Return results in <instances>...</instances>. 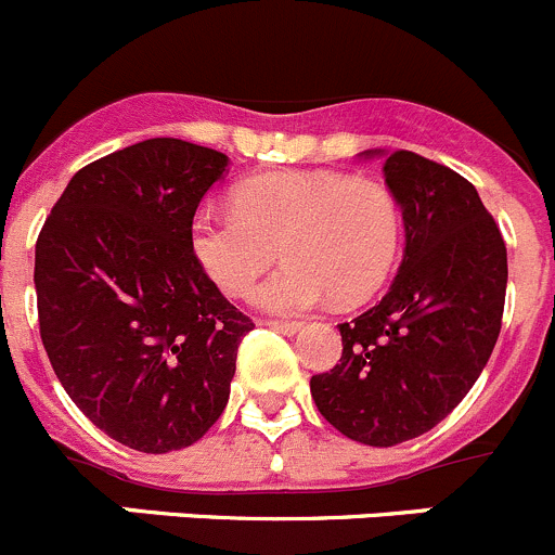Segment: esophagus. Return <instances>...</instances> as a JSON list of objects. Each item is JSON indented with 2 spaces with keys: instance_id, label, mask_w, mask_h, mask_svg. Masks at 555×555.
Here are the masks:
<instances>
[{
  "instance_id": "obj_1",
  "label": "esophagus",
  "mask_w": 555,
  "mask_h": 555,
  "mask_svg": "<svg viewBox=\"0 0 555 555\" xmlns=\"http://www.w3.org/2000/svg\"><path fill=\"white\" fill-rule=\"evenodd\" d=\"M264 323L270 328H275V332L285 334V337H294V334L301 328V323H296V321H264Z\"/></svg>"
}]
</instances>
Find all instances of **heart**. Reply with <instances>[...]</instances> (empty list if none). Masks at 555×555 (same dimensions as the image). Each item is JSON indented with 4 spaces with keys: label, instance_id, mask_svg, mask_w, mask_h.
Instances as JSON below:
<instances>
[{
    "label": "heart",
    "instance_id": "heart-1",
    "mask_svg": "<svg viewBox=\"0 0 555 555\" xmlns=\"http://www.w3.org/2000/svg\"><path fill=\"white\" fill-rule=\"evenodd\" d=\"M402 240L393 196L339 172H270L234 189V210H205L191 223V254L223 294L240 296L280 254L283 270L256 285V307L299 315L366 299L391 272Z\"/></svg>",
    "mask_w": 555,
    "mask_h": 555
}]
</instances>
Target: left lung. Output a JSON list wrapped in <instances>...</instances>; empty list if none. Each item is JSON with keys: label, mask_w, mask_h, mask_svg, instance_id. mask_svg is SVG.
<instances>
[{"label": "left lung", "mask_w": 555, "mask_h": 555, "mask_svg": "<svg viewBox=\"0 0 555 555\" xmlns=\"http://www.w3.org/2000/svg\"><path fill=\"white\" fill-rule=\"evenodd\" d=\"M383 156L402 210L404 254L388 294L339 323L343 359L312 375L323 418L350 440L391 448L435 429L469 393L502 328L507 248L477 189L410 151Z\"/></svg>", "instance_id": "1"}]
</instances>
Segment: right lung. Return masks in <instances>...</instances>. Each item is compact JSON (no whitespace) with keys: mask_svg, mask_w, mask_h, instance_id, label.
<instances>
[{"mask_svg":"<svg viewBox=\"0 0 555 555\" xmlns=\"http://www.w3.org/2000/svg\"><path fill=\"white\" fill-rule=\"evenodd\" d=\"M229 156L153 137L89 164L35 250L40 337L64 391L126 448L194 446L229 402L254 328L191 254L202 196Z\"/></svg>","mask_w":555,"mask_h":555,"instance_id":"right-lung-1","label":"right lung"}]
</instances>
